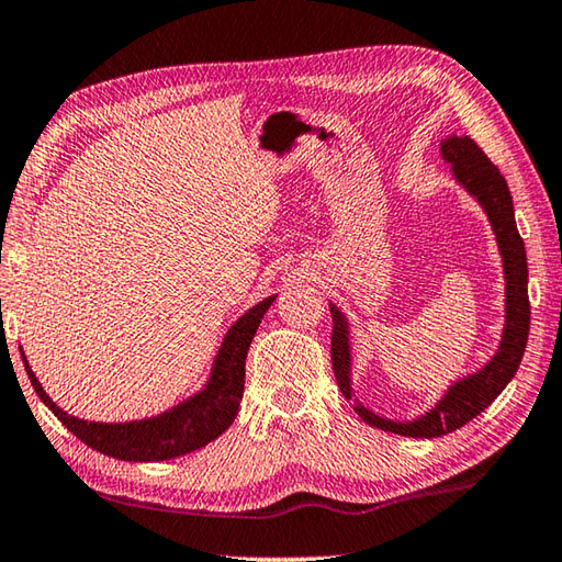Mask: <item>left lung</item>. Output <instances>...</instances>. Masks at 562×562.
Listing matches in <instances>:
<instances>
[{"label": "left lung", "mask_w": 562, "mask_h": 562, "mask_svg": "<svg viewBox=\"0 0 562 562\" xmlns=\"http://www.w3.org/2000/svg\"><path fill=\"white\" fill-rule=\"evenodd\" d=\"M442 161L450 164L454 183H460L482 205L486 220L496 237L504 267V330L494 357L477 372L452 381L446 394L438 398L423 416L413 420H391L376 416L355 398L352 389V347H349L347 315L330 303L333 315V372L342 396L352 401L357 416L381 430L398 432L408 438H440L446 432L462 428L464 423L477 418L480 413L502 394L514 379L521 357L526 352L528 325H531V305H528V263L524 239L516 229L514 200L499 173L486 154L470 136L450 134L440 142Z\"/></svg>", "instance_id": "1"}]
</instances>
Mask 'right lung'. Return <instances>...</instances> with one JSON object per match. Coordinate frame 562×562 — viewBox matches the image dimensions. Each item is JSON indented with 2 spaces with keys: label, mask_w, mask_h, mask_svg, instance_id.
<instances>
[{
  "label": "right lung",
  "mask_w": 562,
  "mask_h": 562,
  "mask_svg": "<svg viewBox=\"0 0 562 562\" xmlns=\"http://www.w3.org/2000/svg\"><path fill=\"white\" fill-rule=\"evenodd\" d=\"M273 301H277V295H269V299L259 301L254 308L237 317L217 349L213 369H210V379L198 394L181 401L173 408L158 413V416L142 420L94 423L68 416L60 406L53 404V398L38 384L36 374L31 372L26 357H24L26 374L38 398L56 413L63 426L72 436L80 438L85 446L126 462L173 460L205 448L207 442L220 438L232 426V420L237 418L239 401L241 394H245V364L249 345L254 335H257L263 313L271 308Z\"/></svg>",
  "instance_id": "1"
}]
</instances>
